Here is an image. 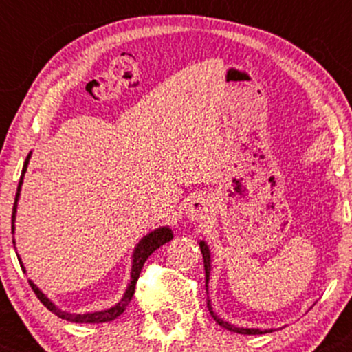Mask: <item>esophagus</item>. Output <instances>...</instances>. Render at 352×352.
<instances>
[{"label":"esophagus","instance_id":"esophagus-1","mask_svg":"<svg viewBox=\"0 0 352 352\" xmlns=\"http://www.w3.org/2000/svg\"><path fill=\"white\" fill-rule=\"evenodd\" d=\"M186 214H187V218L192 219V221H199V219H204L206 216L209 214L208 202H206L204 199H201V197L192 199V201H190L189 204H187Z\"/></svg>","mask_w":352,"mask_h":352}]
</instances>
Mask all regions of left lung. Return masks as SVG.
<instances>
[{"instance_id": "1", "label": "left lung", "mask_w": 352, "mask_h": 352, "mask_svg": "<svg viewBox=\"0 0 352 352\" xmlns=\"http://www.w3.org/2000/svg\"><path fill=\"white\" fill-rule=\"evenodd\" d=\"M199 247H201V252H202V258H204V271H206V289H208V283H209V272H211V252H209V247L206 245V242H199ZM208 308H209V314L212 315V318H214L216 322H218L221 327L232 330V332H236V333H247V336H257V333H269V332H274L272 329H243V327H235V325L228 324V322H225L223 318H219L218 315L212 311V307L211 303H209L208 300Z\"/></svg>"}]
</instances>
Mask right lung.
I'll return each instance as SVG.
<instances>
[{"instance_id":"obj_1","label":"right lung","mask_w":352,"mask_h":352,"mask_svg":"<svg viewBox=\"0 0 352 352\" xmlns=\"http://www.w3.org/2000/svg\"><path fill=\"white\" fill-rule=\"evenodd\" d=\"M30 155L32 153H28L27 160H25L22 177H20V182H19V189H16L15 204H13V214H12V232H15L16 206H19V197H20V190H22L23 175H25V172H27ZM172 239H173V233H172V230L168 228V226H162V228H156L155 232L148 233L146 236H143V239H141V242L136 245V248H134V252H133V269H131V281H129V285H127L126 293H124L122 300H120L119 303L113 305L112 308H107V310L91 311V314H67V311L59 310V308L56 307V305L52 303V301L49 300V298L45 296V294L42 293V291L38 289V287L35 286L34 283L30 281V279H28V285L32 286V289H34V293L37 294V298L41 300V303L44 305V307L47 308L49 311H52V314L58 315L59 318H65V320H69V322H76V324H102V322H110V320H113V318L119 317V315L122 314L124 310H126V307L129 305V301L133 300L134 287H136V281H138V278H140V272H141V269H143L146 258L150 257L151 254H153L156 248H160L162 245L170 242ZM13 243H15V240H13ZM19 261H20V265H22L23 272H25L22 258H19Z\"/></svg>"}]
</instances>
